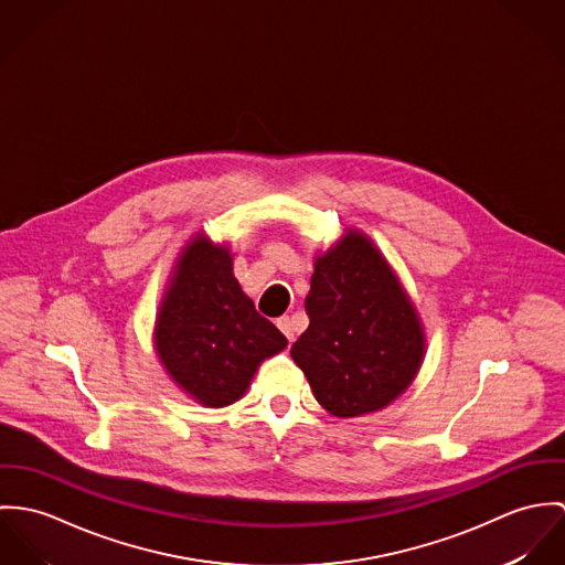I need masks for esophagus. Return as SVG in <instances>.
Masks as SVG:
<instances>
[{
    "label": "esophagus",
    "mask_w": 565,
    "mask_h": 565,
    "mask_svg": "<svg viewBox=\"0 0 565 565\" xmlns=\"http://www.w3.org/2000/svg\"><path fill=\"white\" fill-rule=\"evenodd\" d=\"M277 327L281 329V333L292 342L295 340V322H292V318L290 316H281V318H277Z\"/></svg>",
    "instance_id": "esophagus-1"
}]
</instances>
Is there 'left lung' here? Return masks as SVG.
Returning <instances> with one entry per match:
<instances>
[{
    "mask_svg": "<svg viewBox=\"0 0 565 565\" xmlns=\"http://www.w3.org/2000/svg\"><path fill=\"white\" fill-rule=\"evenodd\" d=\"M310 327L290 355L316 401L340 418L371 414L418 375L425 333L409 297L373 241L358 230L316 257L306 299Z\"/></svg>",
    "mask_w": 565,
    "mask_h": 565,
    "instance_id": "obj_1",
    "label": "left lung"
}]
</instances>
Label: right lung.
<instances>
[{
	"mask_svg": "<svg viewBox=\"0 0 565 565\" xmlns=\"http://www.w3.org/2000/svg\"><path fill=\"white\" fill-rule=\"evenodd\" d=\"M153 335L167 373L205 407L238 401L257 366L288 344L255 312L234 277L230 249L205 236L192 238L180 255Z\"/></svg>",
	"mask_w": 565,
	"mask_h": 565,
	"instance_id": "1",
	"label": "right lung"
}]
</instances>
